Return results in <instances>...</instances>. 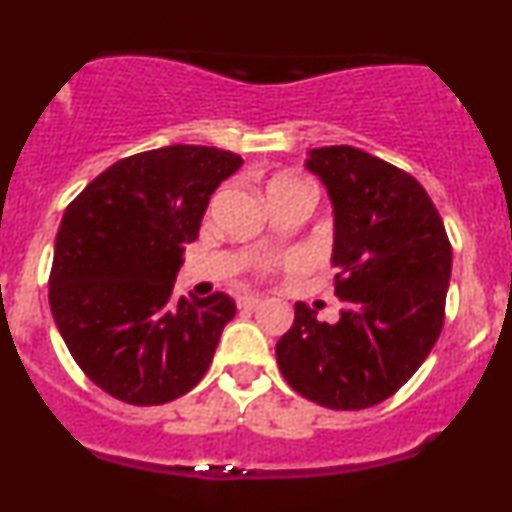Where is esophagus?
<instances>
[{
    "label": "esophagus",
    "mask_w": 512,
    "mask_h": 512,
    "mask_svg": "<svg viewBox=\"0 0 512 512\" xmlns=\"http://www.w3.org/2000/svg\"><path fill=\"white\" fill-rule=\"evenodd\" d=\"M236 303H238L240 310H255V307L260 305L262 300H260V298H255V295H240V298L236 300Z\"/></svg>",
    "instance_id": "1"
}]
</instances>
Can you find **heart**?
Masks as SVG:
<instances>
[{
  "label": "heart",
  "mask_w": 512,
  "mask_h": 512,
  "mask_svg": "<svg viewBox=\"0 0 512 512\" xmlns=\"http://www.w3.org/2000/svg\"><path fill=\"white\" fill-rule=\"evenodd\" d=\"M281 188H305V186L300 181H295L293 176H276V178H272V181L267 183V195L274 193V190H281ZM276 264H279V260H276V257L264 255V257H260V260L255 262V269H257V272H269V269H274Z\"/></svg>",
  "instance_id": "obj_1"
}]
</instances>
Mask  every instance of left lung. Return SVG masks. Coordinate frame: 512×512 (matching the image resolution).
I'll return each instance as SVG.
<instances>
[{
  "label": "left lung",
  "mask_w": 512,
  "mask_h": 512,
  "mask_svg": "<svg viewBox=\"0 0 512 512\" xmlns=\"http://www.w3.org/2000/svg\"><path fill=\"white\" fill-rule=\"evenodd\" d=\"M305 169L334 207L336 324L295 303L276 343L283 379L331 410L372 408L408 381L443 326L451 243L427 190L350 145L307 152Z\"/></svg>",
  "instance_id": "1"
}]
</instances>
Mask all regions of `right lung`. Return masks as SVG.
I'll return each instance as SVG.
<instances>
[{
	"instance_id": "add662e5",
	"label": "right lung",
	"mask_w": 512,
	"mask_h": 512,
	"mask_svg": "<svg viewBox=\"0 0 512 512\" xmlns=\"http://www.w3.org/2000/svg\"><path fill=\"white\" fill-rule=\"evenodd\" d=\"M240 164L217 147H159L119 159L66 207L49 307L73 360L109 396L162 405L205 377L236 303L174 300V281L209 195Z\"/></svg>"
}]
</instances>
